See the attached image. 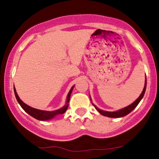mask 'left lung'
<instances>
[{
  "label": "left lung",
  "instance_id": "obj_1",
  "mask_svg": "<svg viewBox=\"0 0 159 159\" xmlns=\"http://www.w3.org/2000/svg\"><path fill=\"white\" fill-rule=\"evenodd\" d=\"M146 88H147V78H146V80H145V84H144L143 90V91H142L141 94L139 96V97L137 98L134 102L131 104V105H129V106L124 107V108H122V109H120V110H118L116 111H112V112H111V111H105L101 110V109L98 108V107H96L93 103H92V104L94 105V107H96V110H97L102 115H103V116H107V117H113V118L123 117V116H126V115L129 114V113L132 112V111L137 107V105L139 104L140 100H141L143 97L144 93H145V91H146ZM90 100H91V98H90Z\"/></svg>",
  "mask_w": 159,
  "mask_h": 159
}]
</instances>
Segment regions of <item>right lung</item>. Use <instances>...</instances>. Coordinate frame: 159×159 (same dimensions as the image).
Returning a JSON list of instances; mask_svg holds the SVG:
<instances>
[{
	"instance_id": "obj_1",
	"label": "right lung",
	"mask_w": 159,
	"mask_h": 159,
	"mask_svg": "<svg viewBox=\"0 0 159 159\" xmlns=\"http://www.w3.org/2000/svg\"><path fill=\"white\" fill-rule=\"evenodd\" d=\"M75 85L72 86V88L70 89L69 90L68 95H67L66 97V104L64 105V106H63L61 108L57 109L56 111H43V110H39V109H36L34 108V107L29 106L25 104V102H23L21 99H20L19 96H18L17 93H16V88L14 87V93H15V96L16 99H17L18 102L21 107L24 109V111L25 112H27V114L30 116H33L35 119L38 120H42V121H45V120H52L54 117H55L58 114H63L66 112V111L67 110L69 106V99H70V96L71 93H72V90H73Z\"/></svg>"
}]
</instances>
